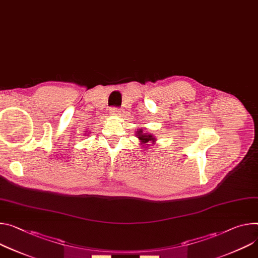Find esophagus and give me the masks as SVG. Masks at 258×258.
Masks as SVG:
<instances>
[{"label":"esophagus","mask_w":258,"mask_h":258,"mask_svg":"<svg viewBox=\"0 0 258 258\" xmlns=\"http://www.w3.org/2000/svg\"><path fill=\"white\" fill-rule=\"evenodd\" d=\"M110 114L113 116H118L120 114V110L117 108H111L110 109Z\"/></svg>","instance_id":"obj_1"}]
</instances>
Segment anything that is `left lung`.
<instances>
[{
  "label": "left lung",
  "mask_w": 258,
  "mask_h": 258,
  "mask_svg": "<svg viewBox=\"0 0 258 258\" xmlns=\"http://www.w3.org/2000/svg\"><path fill=\"white\" fill-rule=\"evenodd\" d=\"M136 137L139 139L140 144L142 145V147H144L145 149H148V147L152 144L154 145L156 142V138L150 133H145L143 128H139L137 130L136 133Z\"/></svg>",
  "instance_id": "8db88e82"
}]
</instances>
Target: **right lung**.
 <instances>
[{
    "mask_svg": "<svg viewBox=\"0 0 258 258\" xmlns=\"http://www.w3.org/2000/svg\"><path fill=\"white\" fill-rule=\"evenodd\" d=\"M84 135H88V134H84Z\"/></svg>",
    "mask_w": 258,
    "mask_h": 258,
    "instance_id": "1",
    "label": "right lung"
}]
</instances>
